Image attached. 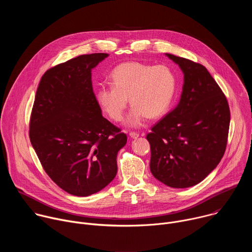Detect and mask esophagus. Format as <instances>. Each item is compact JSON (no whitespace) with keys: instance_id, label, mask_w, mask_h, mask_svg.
Here are the masks:
<instances>
[{"instance_id":"1","label":"esophagus","mask_w":252,"mask_h":252,"mask_svg":"<svg viewBox=\"0 0 252 252\" xmlns=\"http://www.w3.org/2000/svg\"><path fill=\"white\" fill-rule=\"evenodd\" d=\"M129 136L131 137V138H137L138 136H139V133L138 132H135V131H129Z\"/></svg>"}]
</instances>
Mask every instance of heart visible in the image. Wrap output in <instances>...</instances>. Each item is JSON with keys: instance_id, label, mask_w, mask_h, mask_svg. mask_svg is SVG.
Here are the masks:
<instances>
[{"instance_id": "1", "label": "heart", "mask_w": 252, "mask_h": 252, "mask_svg": "<svg viewBox=\"0 0 252 252\" xmlns=\"http://www.w3.org/2000/svg\"><path fill=\"white\" fill-rule=\"evenodd\" d=\"M112 86H101L95 96L101 110L115 122H121L127 105L132 104L127 124L139 126L149 117L165 115L174 100L177 77L165 64H149L136 62L117 65L110 75Z\"/></svg>"}]
</instances>
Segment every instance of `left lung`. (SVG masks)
I'll return each mask as SVG.
<instances>
[{"label":"left lung","instance_id":"1","mask_svg":"<svg viewBox=\"0 0 252 252\" xmlns=\"http://www.w3.org/2000/svg\"><path fill=\"white\" fill-rule=\"evenodd\" d=\"M166 56L182 68L185 83L179 102L147 135L150 167L165 186L186 189L202 182L221 160L230 111L224 94L204 65Z\"/></svg>","mask_w":252,"mask_h":252}]
</instances>
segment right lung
<instances>
[{"label": "right lung", "mask_w": 252, "mask_h": 252, "mask_svg": "<svg viewBox=\"0 0 252 252\" xmlns=\"http://www.w3.org/2000/svg\"><path fill=\"white\" fill-rule=\"evenodd\" d=\"M107 54L82 55L48 69L39 84L30 120V140L43 168L62 189L88 196L118 171L126 134L101 116L92 68Z\"/></svg>", "instance_id": "obj_1"}]
</instances>
